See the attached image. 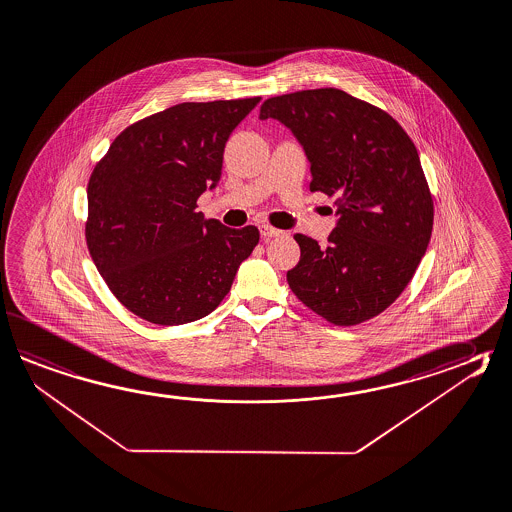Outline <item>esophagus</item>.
<instances>
[{
	"label": "esophagus",
	"instance_id": "obj_1",
	"mask_svg": "<svg viewBox=\"0 0 512 512\" xmlns=\"http://www.w3.org/2000/svg\"><path fill=\"white\" fill-rule=\"evenodd\" d=\"M259 230H261V235L264 239H272V237H279V235H282L281 230L273 228L270 224H261V226H259Z\"/></svg>",
	"mask_w": 512,
	"mask_h": 512
}]
</instances>
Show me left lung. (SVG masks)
<instances>
[{
    "label": "left lung",
    "mask_w": 512,
    "mask_h": 512,
    "mask_svg": "<svg viewBox=\"0 0 512 512\" xmlns=\"http://www.w3.org/2000/svg\"><path fill=\"white\" fill-rule=\"evenodd\" d=\"M266 118L292 129L310 189L334 199L339 217L324 246L293 235L301 259L288 284L328 323H365L403 293L430 242L434 202L418 149L386 111L334 87L268 98Z\"/></svg>",
    "instance_id": "left-lung-1"
}]
</instances>
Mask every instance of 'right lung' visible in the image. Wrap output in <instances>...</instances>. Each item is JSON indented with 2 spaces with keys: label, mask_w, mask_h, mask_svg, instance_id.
<instances>
[{
  "label": "right lung",
  "mask_w": 512,
  "mask_h": 512,
  "mask_svg": "<svg viewBox=\"0 0 512 512\" xmlns=\"http://www.w3.org/2000/svg\"><path fill=\"white\" fill-rule=\"evenodd\" d=\"M261 96L184 102L116 136L87 186L85 239L105 284L129 312L162 326L213 312L259 230L204 220L197 199L217 186L231 131Z\"/></svg>",
  "instance_id": "1"
}]
</instances>
